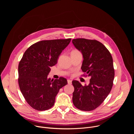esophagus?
<instances>
[{"label": "esophagus", "mask_w": 134, "mask_h": 134, "mask_svg": "<svg viewBox=\"0 0 134 134\" xmlns=\"http://www.w3.org/2000/svg\"><path fill=\"white\" fill-rule=\"evenodd\" d=\"M67 82H68V84H71L72 81H71V80H67Z\"/></svg>", "instance_id": "obj_1"}]
</instances>
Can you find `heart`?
Instances as JSON below:
<instances>
[{"label": "heart", "instance_id": "obj_1", "mask_svg": "<svg viewBox=\"0 0 134 134\" xmlns=\"http://www.w3.org/2000/svg\"><path fill=\"white\" fill-rule=\"evenodd\" d=\"M77 52H79L77 50L75 49V50H72V51L71 52V53H77Z\"/></svg>", "mask_w": 134, "mask_h": 134}]
</instances>
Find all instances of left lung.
I'll use <instances>...</instances> for the list:
<instances>
[{
    "instance_id": "left-lung-1",
    "label": "left lung",
    "mask_w": 134,
    "mask_h": 134,
    "mask_svg": "<svg viewBox=\"0 0 134 134\" xmlns=\"http://www.w3.org/2000/svg\"><path fill=\"white\" fill-rule=\"evenodd\" d=\"M72 42L83 54V76L90 77L88 85L72 81V102L79 110L92 111L101 104L112 89L114 77L112 57L107 48L97 40L79 38Z\"/></svg>"
}]
</instances>
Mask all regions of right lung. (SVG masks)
<instances>
[{"mask_svg":"<svg viewBox=\"0 0 134 134\" xmlns=\"http://www.w3.org/2000/svg\"><path fill=\"white\" fill-rule=\"evenodd\" d=\"M71 39L43 40L31 46L18 65V84L27 103L34 109L43 111L52 108L59 90L67 84L66 79L48 78Z\"/></svg>","mask_w":134,"mask_h":134,"instance_id":"1","label":"right lung"}]
</instances>
